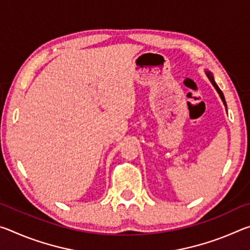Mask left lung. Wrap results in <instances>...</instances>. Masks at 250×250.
Listing matches in <instances>:
<instances>
[{
    "mask_svg": "<svg viewBox=\"0 0 250 250\" xmlns=\"http://www.w3.org/2000/svg\"><path fill=\"white\" fill-rule=\"evenodd\" d=\"M205 74H206V76H207V78L209 79V82L211 83V84H213V86H214L215 89H216V91L218 92V95H219V97H221V99H222V101H223L224 105H225V107L227 108V105H226V101H225V97H224V94L222 92V90L219 89V87L217 86V83H215V79H214V76H213V74H211L208 69H205Z\"/></svg>",
    "mask_w": 250,
    "mask_h": 250,
    "instance_id": "obj_1",
    "label": "left lung"
}]
</instances>
